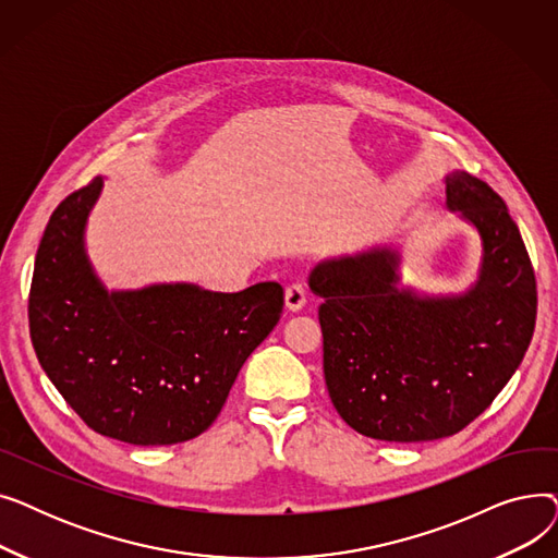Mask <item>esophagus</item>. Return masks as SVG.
I'll list each match as a JSON object with an SVG mask.
<instances>
[{"mask_svg":"<svg viewBox=\"0 0 558 558\" xmlns=\"http://www.w3.org/2000/svg\"><path fill=\"white\" fill-rule=\"evenodd\" d=\"M307 301V289L303 282H294L284 289V305L291 312H299Z\"/></svg>","mask_w":558,"mask_h":558,"instance_id":"obj_1","label":"esophagus"}]
</instances>
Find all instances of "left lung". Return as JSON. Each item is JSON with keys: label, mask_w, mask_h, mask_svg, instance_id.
<instances>
[{"label": "left lung", "mask_w": 558, "mask_h": 558, "mask_svg": "<svg viewBox=\"0 0 558 558\" xmlns=\"http://www.w3.org/2000/svg\"><path fill=\"white\" fill-rule=\"evenodd\" d=\"M448 208L484 244L477 284L457 299L400 291L398 255L373 248L310 276L324 332L326 387L339 416L377 441L416 444L471 425L520 366L536 326V276L507 203L465 171Z\"/></svg>", "instance_id": "1"}]
</instances>
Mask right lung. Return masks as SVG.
Here are the masks:
<instances>
[{
  "label": "right lung",
  "mask_w": 558,
  "mask_h": 558,
  "mask_svg": "<svg viewBox=\"0 0 558 558\" xmlns=\"http://www.w3.org/2000/svg\"><path fill=\"white\" fill-rule=\"evenodd\" d=\"M101 183L72 192L45 228L28 291L32 343L53 387L97 434L131 446L183 444L215 423L240 368L276 328L282 287L108 294L83 253Z\"/></svg>",
  "instance_id": "1"
}]
</instances>
